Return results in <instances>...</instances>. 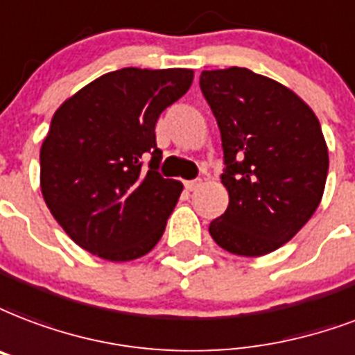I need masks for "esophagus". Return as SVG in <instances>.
I'll return each mask as SVG.
<instances>
[{"mask_svg":"<svg viewBox=\"0 0 355 355\" xmlns=\"http://www.w3.org/2000/svg\"><path fill=\"white\" fill-rule=\"evenodd\" d=\"M201 186H202L201 178H196V180H188V182H186V189H189V191H193V189L201 188Z\"/></svg>","mask_w":355,"mask_h":355,"instance_id":"34e87169","label":"esophagus"}]
</instances>
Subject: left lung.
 <instances>
[{"label": "left lung", "instance_id": "1", "mask_svg": "<svg viewBox=\"0 0 355 355\" xmlns=\"http://www.w3.org/2000/svg\"><path fill=\"white\" fill-rule=\"evenodd\" d=\"M199 85L220 126L229 191L210 236L234 255L272 253L320 205L329 167L320 123L291 89L248 69L202 70Z\"/></svg>", "mask_w": 355, "mask_h": 355}]
</instances>
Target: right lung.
Wrapping results in <instances>:
<instances>
[{
  "mask_svg": "<svg viewBox=\"0 0 355 355\" xmlns=\"http://www.w3.org/2000/svg\"><path fill=\"white\" fill-rule=\"evenodd\" d=\"M191 81L189 69L128 67L96 78L55 112L40 147V189L80 248L124 262L158 243L182 184L158 173L154 128Z\"/></svg>",
  "mask_w": 355,
  "mask_h": 355,
  "instance_id": "obj_1",
  "label": "right lung"
}]
</instances>
